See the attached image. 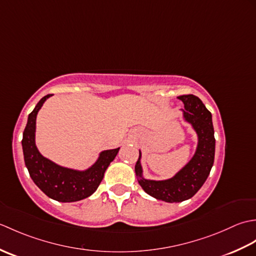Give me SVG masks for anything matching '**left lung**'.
<instances>
[{"mask_svg":"<svg viewBox=\"0 0 256 256\" xmlns=\"http://www.w3.org/2000/svg\"><path fill=\"white\" fill-rule=\"evenodd\" d=\"M178 99L184 102L186 108L184 110V120L192 124L198 134V148L192 160L176 176L162 182L148 180L142 177L140 152L135 164V174L144 192L166 202H182L194 196L208 178L214 160L216 140L210 111L194 94L179 96Z\"/></svg>","mask_w":256,"mask_h":256,"instance_id":"1","label":"left lung"}]
</instances>
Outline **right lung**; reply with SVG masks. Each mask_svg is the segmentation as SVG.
Wrapping results in <instances>:
<instances>
[{"label": "right lung", "instance_id": "1", "mask_svg": "<svg viewBox=\"0 0 256 256\" xmlns=\"http://www.w3.org/2000/svg\"><path fill=\"white\" fill-rule=\"evenodd\" d=\"M50 96V94H47L42 98L27 120L22 140L25 165L32 182L46 196L60 202H74L89 197L96 192L120 148L102 152L96 164L84 172L62 167L42 156L35 145L36 116Z\"/></svg>", "mask_w": 256, "mask_h": 256}]
</instances>
